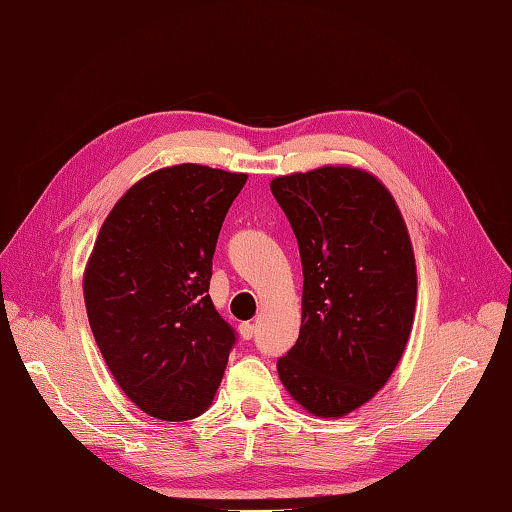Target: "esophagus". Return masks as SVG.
<instances>
[{
  "mask_svg": "<svg viewBox=\"0 0 512 512\" xmlns=\"http://www.w3.org/2000/svg\"><path fill=\"white\" fill-rule=\"evenodd\" d=\"M238 333H241L245 342H249V339H254V335H256V326L249 324V322H243L241 326H238Z\"/></svg>",
  "mask_w": 512,
  "mask_h": 512,
  "instance_id": "34e87169",
  "label": "esophagus"
}]
</instances>
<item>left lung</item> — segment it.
I'll use <instances>...</instances> for the list:
<instances>
[{"label":"left lung","mask_w":512,"mask_h":512,"mask_svg":"<svg viewBox=\"0 0 512 512\" xmlns=\"http://www.w3.org/2000/svg\"><path fill=\"white\" fill-rule=\"evenodd\" d=\"M298 238L302 324L278 359L291 399L320 418L368 403L405 352L416 260L392 192L357 166L328 164L269 184Z\"/></svg>","instance_id":"left-lung-1"}]
</instances>
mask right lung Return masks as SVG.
Segmentation results:
<instances>
[{
  "instance_id": "obj_1",
  "label": "right lung",
  "mask_w": 512,
  "mask_h": 512,
  "mask_svg": "<svg viewBox=\"0 0 512 512\" xmlns=\"http://www.w3.org/2000/svg\"><path fill=\"white\" fill-rule=\"evenodd\" d=\"M245 173L153 170L107 214L83 274L89 326L120 390L144 414L190 420L217 394L234 331L208 295L212 256Z\"/></svg>"
}]
</instances>
